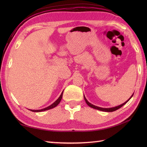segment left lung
<instances>
[{
    "label": "left lung",
    "mask_w": 147,
    "mask_h": 147,
    "mask_svg": "<svg viewBox=\"0 0 147 147\" xmlns=\"http://www.w3.org/2000/svg\"><path fill=\"white\" fill-rule=\"evenodd\" d=\"M133 96V95H132V96H131V97L129 98V100H127L126 102H124V104H121V105H119V106H117V107H112V108H102V107H97V106H95V105H93V104H90V103L89 102H88V100H87L86 99V98H85V96H84V98H85V100L86 103L87 104V105H88V106H90V107L93 108V109H97V110L101 111H105V112H113V111H115L117 110V109H119V108H121V107H123V106L124 104H126V103L129 100L131 99V98Z\"/></svg>",
    "instance_id": "left-lung-1"
}]
</instances>
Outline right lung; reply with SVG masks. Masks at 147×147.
I'll list each match as a JSON object with an SVG mask.
<instances>
[{"instance_id": "obj_1", "label": "right lung", "mask_w": 147, "mask_h": 147, "mask_svg": "<svg viewBox=\"0 0 147 147\" xmlns=\"http://www.w3.org/2000/svg\"><path fill=\"white\" fill-rule=\"evenodd\" d=\"M62 94H63V92H62L61 95H60V96H59V98L57 100H56L54 103H53V104H52L51 105L49 106V107H46V108H45V109H41V110H30V111H33V112H42V111H47V110H49V109H52V108L55 107L56 106H57V105L59 104V103H60V102H61V99H62Z\"/></svg>"}]
</instances>
